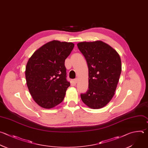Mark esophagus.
<instances>
[{
	"label": "esophagus",
	"mask_w": 148,
	"mask_h": 148,
	"mask_svg": "<svg viewBox=\"0 0 148 148\" xmlns=\"http://www.w3.org/2000/svg\"><path fill=\"white\" fill-rule=\"evenodd\" d=\"M74 84H76L78 82V78H75V79L74 80Z\"/></svg>",
	"instance_id": "34e87169"
}]
</instances>
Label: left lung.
Returning a JSON list of instances; mask_svg holds the SVG:
<instances>
[{
	"label": "left lung",
	"instance_id": "1",
	"mask_svg": "<svg viewBox=\"0 0 148 148\" xmlns=\"http://www.w3.org/2000/svg\"><path fill=\"white\" fill-rule=\"evenodd\" d=\"M88 67V90L81 94L82 102L93 109L105 106L112 100L121 72L119 53L101 41L77 43Z\"/></svg>",
	"mask_w": 148,
	"mask_h": 148
}]
</instances>
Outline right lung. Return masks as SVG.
I'll list each match as a JSON object with an SVG mask.
<instances>
[{
  "mask_svg": "<svg viewBox=\"0 0 148 148\" xmlns=\"http://www.w3.org/2000/svg\"><path fill=\"white\" fill-rule=\"evenodd\" d=\"M74 46L72 42L54 40L42 46L29 59L25 67L27 85L39 106L51 109L63 101L70 85L64 62Z\"/></svg>",
  "mask_w": 148,
  "mask_h": 148,
  "instance_id": "1",
  "label": "right lung"
}]
</instances>
